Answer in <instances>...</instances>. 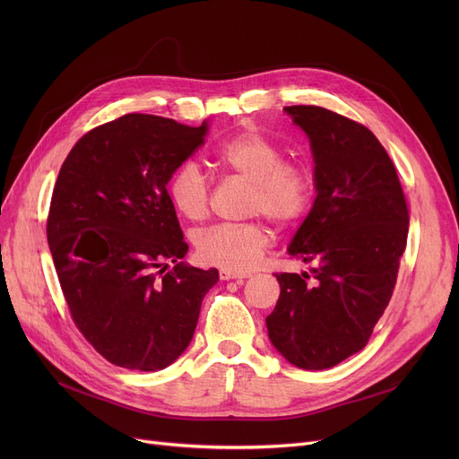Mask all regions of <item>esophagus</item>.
<instances>
[{
    "instance_id": "1",
    "label": "esophagus",
    "mask_w": 459,
    "mask_h": 459,
    "mask_svg": "<svg viewBox=\"0 0 459 459\" xmlns=\"http://www.w3.org/2000/svg\"><path fill=\"white\" fill-rule=\"evenodd\" d=\"M221 281H230V279H247L249 273H236V272H229V270H221L220 272Z\"/></svg>"
}]
</instances>
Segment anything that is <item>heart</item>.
Masks as SVG:
<instances>
[{
    "label": "heart",
    "mask_w": 459,
    "mask_h": 459,
    "mask_svg": "<svg viewBox=\"0 0 459 459\" xmlns=\"http://www.w3.org/2000/svg\"><path fill=\"white\" fill-rule=\"evenodd\" d=\"M221 173L249 184L246 210L260 213L275 227L299 223L315 201V178L307 167L284 161V152L256 130L238 132L217 144L212 154ZM169 197L186 220L199 221L210 208V182L195 163H184L169 180ZM270 246L260 221L220 223L195 238L203 262L229 272L251 270Z\"/></svg>",
    "instance_id": "heart-1"
}]
</instances>
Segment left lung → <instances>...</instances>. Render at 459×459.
Masks as SVG:
<instances>
[{"instance_id": "1", "label": "left lung", "mask_w": 459, "mask_h": 459, "mask_svg": "<svg viewBox=\"0 0 459 459\" xmlns=\"http://www.w3.org/2000/svg\"><path fill=\"white\" fill-rule=\"evenodd\" d=\"M286 113L310 139L318 191L288 251L316 268L275 273L281 296L266 325L288 363L324 370L363 350L387 308L409 210L393 160L365 125L318 106Z\"/></svg>"}]
</instances>
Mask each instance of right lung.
<instances>
[{"label": "right lung", "instance_id": "obj_1", "mask_svg": "<svg viewBox=\"0 0 459 459\" xmlns=\"http://www.w3.org/2000/svg\"><path fill=\"white\" fill-rule=\"evenodd\" d=\"M204 134L128 113L89 130L61 165L46 221L61 290L85 341L120 368L171 365L220 279L178 262L187 244L167 191Z\"/></svg>", "mask_w": 459, "mask_h": 459}]
</instances>
